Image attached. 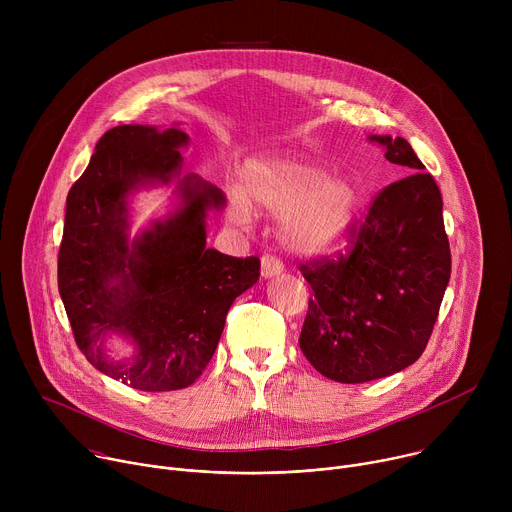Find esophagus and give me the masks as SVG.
<instances>
[{"label": "esophagus", "mask_w": 512, "mask_h": 512, "mask_svg": "<svg viewBox=\"0 0 512 512\" xmlns=\"http://www.w3.org/2000/svg\"><path fill=\"white\" fill-rule=\"evenodd\" d=\"M281 271H283V265H281V261L275 259L273 255H265V257L261 259V275H263L265 279L277 277V275H281Z\"/></svg>", "instance_id": "1"}]
</instances>
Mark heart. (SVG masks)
<instances>
[{
    "mask_svg": "<svg viewBox=\"0 0 512 512\" xmlns=\"http://www.w3.org/2000/svg\"><path fill=\"white\" fill-rule=\"evenodd\" d=\"M253 208L279 214V239L304 257L336 251L358 212L356 190L320 164L291 156H263L241 170V188H229V214L245 225Z\"/></svg>",
    "mask_w": 512,
    "mask_h": 512,
    "instance_id": "b5f03b06",
    "label": "heart"
}]
</instances>
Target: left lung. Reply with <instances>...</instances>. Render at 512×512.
I'll return each instance as SVG.
<instances>
[{"label":"left lung","mask_w":512,"mask_h":512,"mask_svg":"<svg viewBox=\"0 0 512 512\" xmlns=\"http://www.w3.org/2000/svg\"><path fill=\"white\" fill-rule=\"evenodd\" d=\"M409 174L364 218L348 257L302 265L314 289L300 334L312 367L338 383H367L413 364L427 346L452 273L444 200L407 139L369 135Z\"/></svg>","instance_id":"left-lung-1"}]
</instances>
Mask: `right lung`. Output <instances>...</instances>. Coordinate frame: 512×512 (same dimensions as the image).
I'll return each instance as SVG.
<instances>
[{"label":"right lung","mask_w":512,"mask_h":512,"mask_svg":"<svg viewBox=\"0 0 512 512\" xmlns=\"http://www.w3.org/2000/svg\"><path fill=\"white\" fill-rule=\"evenodd\" d=\"M188 143L178 125L113 127L66 198L58 291L72 334L97 371L150 393L202 375L229 308L261 267L257 257L206 247V216L227 198L196 174L182 176ZM170 183L173 210L131 236L130 198ZM111 335L132 344L129 359L108 352Z\"/></svg>","instance_id":"1"}]
</instances>
